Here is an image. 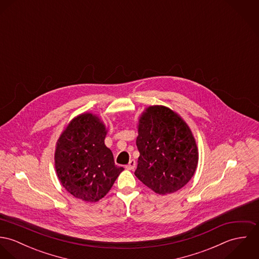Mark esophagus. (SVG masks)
Here are the masks:
<instances>
[{"label":"esophagus","mask_w":259,"mask_h":259,"mask_svg":"<svg viewBox=\"0 0 259 259\" xmlns=\"http://www.w3.org/2000/svg\"><path fill=\"white\" fill-rule=\"evenodd\" d=\"M136 160L135 159H131L130 160V162H128V164L125 166L127 169H131V170H133V169H135V167H136Z\"/></svg>","instance_id":"esophagus-1"}]
</instances>
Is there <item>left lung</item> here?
<instances>
[{
    "label": "left lung",
    "mask_w": 259,
    "mask_h": 259,
    "mask_svg": "<svg viewBox=\"0 0 259 259\" xmlns=\"http://www.w3.org/2000/svg\"><path fill=\"white\" fill-rule=\"evenodd\" d=\"M136 177L158 194L172 193L193 177L198 151L185 120L170 109L151 106L140 117Z\"/></svg>",
    "instance_id": "obj_1"
}]
</instances>
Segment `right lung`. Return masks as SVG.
<instances>
[{"label":"right lung","instance_id":"add662e5","mask_svg":"<svg viewBox=\"0 0 259 259\" xmlns=\"http://www.w3.org/2000/svg\"><path fill=\"white\" fill-rule=\"evenodd\" d=\"M106 125L90 112L75 116L58 140L55 166L62 185L74 197L96 202L111 188L123 167L106 147Z\"/></svg>","mask_w":259,"mask_h":259}]
</instances>
